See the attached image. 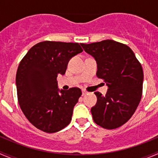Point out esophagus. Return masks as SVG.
<instances>
[{
    "mask_svg": "<svg viewBox=\"0 0 158 158\" xmlns=\"http://www.w3.org/2000/svg\"><path fill=\"white\" fill-rule=\"evenodd\" d=\"M82 95H85V94L87 93V92L85 90H84V89H82Z\"/></svg>",
    "mask_w": 158,
    "mask_h": 158,
    "instance_id": "1",
    "label": "esophagus"
}]
</instances>
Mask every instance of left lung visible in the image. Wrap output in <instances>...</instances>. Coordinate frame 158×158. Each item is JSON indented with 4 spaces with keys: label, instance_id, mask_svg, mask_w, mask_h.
Returning a JSON list of instances; mask_svg holds the SVG:
<instances>
[{
    "label": "left lung",
    "instance_id": "1",
    "mask_svg": "<svg viewBox=\"0 0 158 158\" xmlns=\"http://www.w3.org/2000/svg\"><path fill=\"white\" fill-rule=\"evenodd\" d=\"M84 50L97 63V77L108 86L106 95L95 92L97 102L91 109L99 126L114 129L127 122L135 113L142 95L144 73L130 47L112 40L85 44Z\"/></svg>",
    "mask_w": 158,
    "mask_h": 158
}]
</instances>
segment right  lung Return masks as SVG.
<instances>
[{
    "label": "right lung",
    "instance_id": "obj_1",
    "mask_svg": "<svg viewBox=\"0 0 158 158\" xmlns=\"http://www.w3.org/2000/svg\"><path fill=\"white\" fill-rule=\"evenodd\" d=\"M83 51L77 43L44 41L31 47L16 75L19 105L36 128L47 133L70 123L81 89H58V74L64 75L70 59Z\"/></svg>",
    "mask_w": 158,
    "mask_h": 158
}]
</instances>
